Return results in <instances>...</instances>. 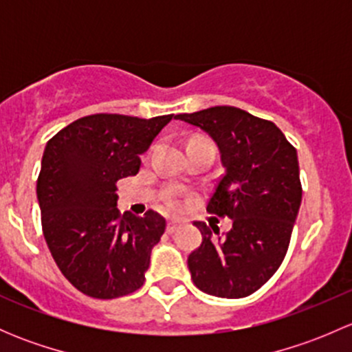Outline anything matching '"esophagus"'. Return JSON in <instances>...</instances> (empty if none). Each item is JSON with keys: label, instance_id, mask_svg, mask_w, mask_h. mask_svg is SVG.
Returning a JSON list of instances; mask_svg holds the SVG:
<instances>
[{"label": "esophagus", "instance_id": "34e87169", "mask_svg": "<svg viewBox=\"0 0 352 352\" xmlns=\"http://www.w3.org/2000/svg\"><path fill=\"white\" fill-rule=\"evenodd\" d=\"M179 226H180V223L175 221V219H172V221H168V225H166V232L168 233L177 232V230H179Z\"/></svg>", "mask_w": 352, "mask_h": 352}]
</instances>
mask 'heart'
I'll list each match as a JSON object with an SVG mask.
<instances>
[{"instance_id":"b5f03b06","label":"heart","mask_w":352,"mask_h":352,"mask_svg":"<svg viewBox=\"0 0 352 352\" xmlns=\"http://www.w3.org/2000/svg\"><path fill=\"white\" fill-rule=\"evenodd\" d=\"M170 206H172V208H177V206H179V202H177L175 199H170Z\"/></svg>"}]
</instances>
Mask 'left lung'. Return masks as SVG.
<instances>
[{"label": "left lung", "mask_w": 352, "mask_h": 352, "mask_svg": "<svg viewBox=\"0 0 352 352\" xmlns=\"http://www.w3.org/2000/svg\"><path fill=\"white\" fill-rule=\"evenodd\" d=\"M175 119L204 131L216 143L225 175L208 211L228 216L232 230L196 221L202 243L187 258L199 289L218 298L255 293L281 265L301 204L296 150L271 120L218 105Z\"/></svg>", "instance_id": "1"}]
</instances>
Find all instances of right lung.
Returning <instances> with one entry per match:
<instances>
[{"instance_id":"obj_1","label":"right lung","mask_w":352,"mask_h":352,"mask_svg":"<svg viewBox=\"0 0 352 352\" xmlns=\"http://www.w3.org/2000/svg\"><path fill=\"white\" fill-rule=\"evenodd\" d=\"M172 117L95 113L45 144L37 180L42 232L65 278L87 296L112 300L143 286L166 223L155 211L120 214L116 184L140 172V155Z\"/></svg>"}]
</instances>
